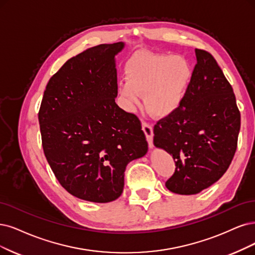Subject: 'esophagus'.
Wrapping results in <instances>:
<instances>
[{"instance_id":"1","label":"esophagus","mask_w":255,"mask_h":255,"mask_svg":"<svg viewBox=\"0 0 255 255\" xmlns=\"http://www.w3.org/2000/svg\"><path fill=\"white\" fill-rule=\"evenodd\" d=\"M142 128H143V131H144L145 134H146L149 147H152L153 146V128H152V126L150 125L149 123L143 122Z\"/></svg>"}]
</instances>
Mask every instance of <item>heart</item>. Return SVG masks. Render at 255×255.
<instances>
[{
  "mask_svg": "<svg viewBox=\"0 0 255 255\" xmlns=\"http://www.w3.org/2000/svg\"><path fill=\"white\" fill-rule=\"evenodd\" d=\"M125 74L127 82L120 90L130 105H137L146 94V108L155 117H167L184 101L192 68L183 56L142 50L129 59Z\"/></svg>",
  "mask_w": 255,
  "mask_h": 255,
  "instance_id": "heart-1",
  "label": "heart"
}]
</instances>
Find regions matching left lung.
<instances>
[{
	"mask_svg": "<svg viewBox=\"0 0 255 255\" xmlns=\"http://www.w3.org/2000/svg\"><path fill=\"white\" fill-rule=\"evenodd\" d=\"M196 64L184 101L156 122L153 143L170 153L175 171L165 183L178 194H196L218 182L238 148L241 112L232 86L211 53L195 48Z\"/></svg>",
	"mask_w": 255,
	"mask_h": 255,
	"instance_id": "8db88e82",
	"label": "left lung"
}]
</instances>
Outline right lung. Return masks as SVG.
<instances>
[{
  "instance_id": "add662e5",
  "label": "right lung",
  "mask_w": 255,
  "mask_h": 255,
  "mask_svg": "<svg viewBox=\"0 0 255 255\" xmlns=\"http://www.w3.org/2000/svg\"><path fill=\"white\" fill-rule=\"evenodd\" d=\"M123 47L101 44L69 59L50 78L39 110L47 162L62 187L84 201L117 200L127 164L148 150L138 118L116 104L115 55Z\"/></svg>"
}]
</instances>
